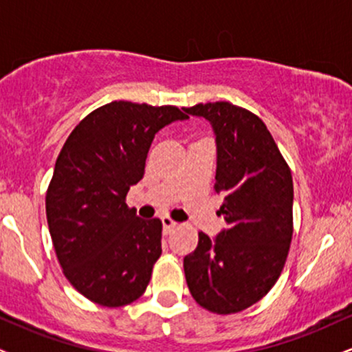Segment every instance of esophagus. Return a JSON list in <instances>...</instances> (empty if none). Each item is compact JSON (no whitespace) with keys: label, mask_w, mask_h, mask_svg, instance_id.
Instances as JSON below:
<instances>
[{"label":"esophagus","mask_w":352,"mask_h":352,"mask_svg":"<svg viewBox=\"0 0 352 352\" xmlns=\"http://www.w3.org/2000/svg\"><path fill=\"white\" fill-rule=\"evenodd\" d=\"M162 223H164V232L165 233H170L177 227H179V223H177V221H173L170 217H164L162 218Z\"/></svg>","instance_id":"obj_1"}]
</instances>
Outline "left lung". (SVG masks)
Instances as JSON below:
<instances>
[{
	"label": "left lung",
	"mask_w": 352,
	"mask_h": 352,
	"mask_svg": "<svg viewBox=\"0 0 352 352\" xmlns=\"http://www.w3.org/2000/svg\"><path fill=\"white\" fill-rule=\"evenodd\" d=\"M208 119L217 134L215 192L228 228L210 240L199 233L184 258L190 293L215 314L240 313L268 294L293 238V177L263 120L235 104L184 107Z\"/></svg>",
	"instance_id": "1"
}]
</instances>
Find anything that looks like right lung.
Returning a JSON list of instances; mask_svg holds the SVG:
<instances>
[{"label": "right lung", "mask_w": 352, "mask_h": 352, "mask_svg": "<svg viewBox=\"0 0 352 352\" xmlns=\"http://www.w3.org/2000/svg\"><path fill=\"white\" fill-rule=\"evenodd\" d=\"M177 106L114 100L67 137L46 192V217L64 276L92 302L120 308L140 298L162 254V221L125 204L144 177L153 135L187 119Z\"/></svg>", "instance_id": "add662e5"}]
</instances>
